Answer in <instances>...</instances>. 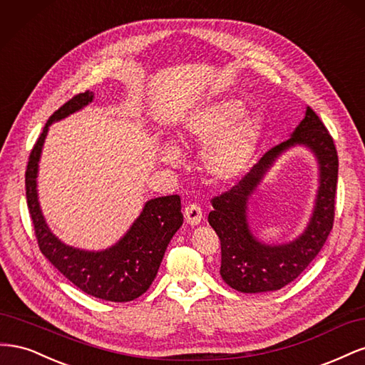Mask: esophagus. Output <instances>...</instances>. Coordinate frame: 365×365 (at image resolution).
<instances>
[{
    "label": "esophagus",
    "instance_id": "esophagus-1",
    "mask_svg": "<svg viewBox=\"0 0 365 365\" xmlns=\"http://www.w3.org/2000/svg\"><path fill=\"white\" fill-rule=\"evenodd\" d=\"M184 217H185V222L189 224V225H192V227L197 225L202 220V210H201V207L196 205V204L185 205V208H184Z\"/></svg>",
    "mask_w": 365,
    "mask_h": 365
}]
</instances>
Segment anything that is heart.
<instances>
[{"label": "heart", "instance_id": "heart-1", "mask_svg": "<svg viewBox=\"0 0 365 365\" xmlns=\"http://www.w3.org/2000/svg\"><path fill=\"white\" fill-rule=\"evenodd\" d=\"M262 118L245 111L244 102L222 98L207 103L184 121L181 141L185 146H204L201 168L210 180L225 184L247 170L262 135ZM160 160L178 165L181 155L173 145L160 148Z\"/></svg>", "mask_w": 365, "mask_h": 365}]
</instances>
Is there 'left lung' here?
<instances>
[{
    "label": "left lung",
    "instance_id": "left-lung-1",
    "mask_svg": "<svg viewBox=\"0 0 365 365\" xmlns=\"http://www.w3.org/2000/svg\"><path fill=\"white\" fill-rule=\"evenodd\" d=\"M295 144L311 148L320 165V187L312 220L305 233L289 245L267 246L252 236L246 205L262 175L282 151ZM338 153L324 123L306 108L294 134L269 149L236 185L212 200L208 224L220 240V275L236 291L256 294L282 289L294 282L326 244L335 217Z\"/></svg>",
    "mask_w": 365,
    "mask_h": 365
}]
</instances>
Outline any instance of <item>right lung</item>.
Listing matches in <instances>:
<instances>
[{"mask_svg": "<svg viewBox=\"0 0 365 365\" xmlns=\"http://www.w3.org/2000/svg\"><path fill=\"white\" fill-rule=\"evenodd\" d=\"M94 94L74 96L54 111L33 146L26 170V196L41 252L73 284L96 298L125 303L145 294L158 272L170 239L182 225L178 195L161 196L145 204L141 215L117 244L103 251H85L62 244L46 224L38 202L36 176L43 140L53 121L91 103Z\"/></svg>", "mask_w": 365, "mask_h": 365, "instance_id": "obj_1", "label": "right lung"}]
</instances>
